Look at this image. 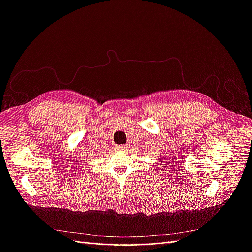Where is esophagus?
Here are the masks:
<instances>
[{"label": "esophagus", "instance_id": "1", "mask_svg": "<svg viewBox=\"0 0 252 252\" xmlns=\"http://www.w3.org/2000/svg\"><path fill=\"white\" fill-rule=\"evenodd\" d=\"M116 148L119 149V150H126L128 148V145L127 144H125V145H118Z\"/></svg>", "mask_w": 252, "mask_h": 252}]
</instances>
